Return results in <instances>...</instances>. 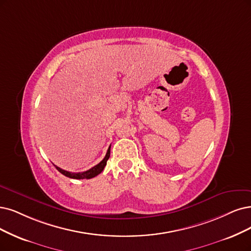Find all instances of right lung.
<instances>
[{"label":"right lung","mask_w":251,"mask_h":251,"mask_svg":"<svg viewBox=\"0 0 251 251\" xmlns=\"http://www.w3.org/2000/svg\"><path fill=\"white\" fill-rule=\"evenodd\" d=\"M110 156V147L107 149V152H106V155L103 158V160H102L101 162H99L97 165L93 166L92 169L86 171V172H82V173H71V172H67L65 170H62L60 169L59 166L54 165L55 169H57L61 174H63L64 176H66V177L68 178H71V179H78V180H81V179H91V178H94L96 177L97 175H99L102 171L104 170L105 165H106V162L109 158Z\"/></svg>","instance_id":"right-lung-1"}]
</instances>
